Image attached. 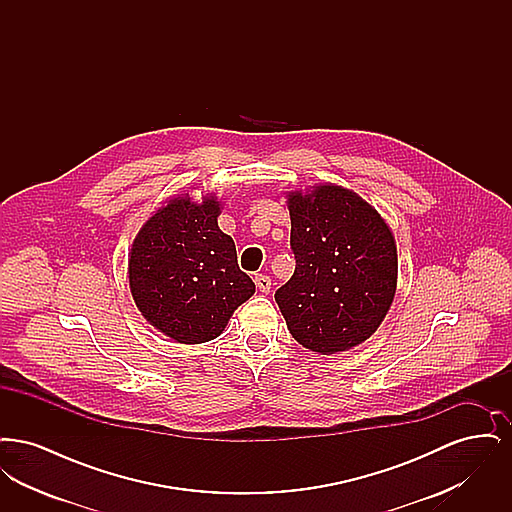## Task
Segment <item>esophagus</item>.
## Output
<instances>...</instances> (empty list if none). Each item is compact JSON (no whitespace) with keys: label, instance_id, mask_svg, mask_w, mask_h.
Returning a JSON list of instances; mask_svg holds the SVG:
<instances>
[{"label":"esophagus","instance_id":"obj_1","mask_svg":"<svg viewBox=\"0 0 512 512\" xmlns=\"http://www.w3.org/2000/svg\"><path fill=\"white\" fill-rule=\"evenodd\" d=\"M255 284H257V288H259L261 292H270V278L265 276V274H257V276H255Z\"/></svg>","mask_w":512,"mask_h":512}]
</instances>
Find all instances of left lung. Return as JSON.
<instances>
[{
  "label": "left lung",
  "mask_w": 512,
  "mask_h": 512,
  "mask_svg": "<svg viewBox=\"0 0 512 512\" xmlns=\"http://www.w3.org/2000/svg\"><path fill=\"white\" fill-rule=\"evenodd\" d=\"M295 272L274 299L303 347L332 355L368 340L390 311L397 247L363 197L336 184L290 192Z\"/></svg>",
  "instance_id": "1"
}]
</instances>
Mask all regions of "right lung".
Listing matches in <instances>:
<instances>
[{
    "label": "right lung",
    "instance_id": "obj_1",
    "mask_svg": "<svg viewBox=\"0 0 512 512\" xmlns=\"http://www.w3.org/2000/svg\"><path fill=\"white\" fill-rule=\"evenodd\" d=\"M220 201L171 199L140 228L128 255L136 307L178 343L215 340L255 284L238 267L234 240L219 228Z\"/></svg>",
    "mask_w": 512,
    "mask_h": 512
}]
</instances>
